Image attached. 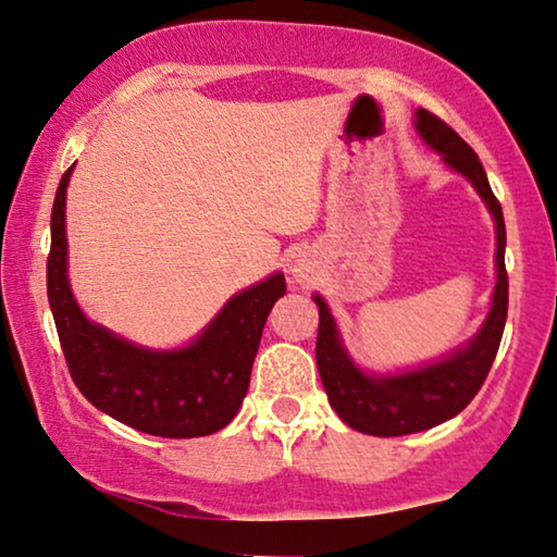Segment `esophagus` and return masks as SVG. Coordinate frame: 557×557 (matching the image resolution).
<instances>
[{
    "label": "esophagus",
    "instance_id": "esophagus-1",
    "mask_svg": "<svg viewBox=\"0 0 557 557\" xmlns=\"http://www.w3.org/2000/svg\"><path fill=\"white\" fill-rule=\"evenodd\" d=\"M292 273H294V278L298 281V284H306V281H309V269H306L304 263H296Z\"/></svg>",
    "mask_w": 557,
    "mask_h": 557
}]
</instances>
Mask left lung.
<instances>
[{
  "label": "left lung",
  "mask_w": 557,
  "mask_h": 557,
  "mask_svg": "<svg viewBox=\"0 0 557 557\" xmlns=\"http://www.w3.org/2000/svg\"><path fill=\"white\" fill-rule=\"evenodd\" d=\"M414 127L442 160L462 173L474 185L487 211L495 219L497 231V284L493 292V306L485 324L462 349L434 364L412 369L401 374H364L346 354L338 329L329 306L321 296H313L319 306V336H317V364L326 397L351 430L374 434V437H401L437 426L474 399L485 384L490 367L497 357L499 338L507 319V271H505V219L499 200L490 188L487 173L478 152L449 127L445 120L426 110H417Z\"/></svg>",
  "instance_id": "1"
}]
</instances>
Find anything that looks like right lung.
<instances>
[{"instance_id": "add662e5", "label": "right lung", "mask_w": 557, "mask_h": 557, "mask_svg": "<svg viewBox=\"0 0 557 557\" xmlns=\"http://www.w3.org/2000/svg\"><path fill=\"white\" fill-rule=\"evenodd\" d=\"M62 175L52 206L47 298L72 382L85 399L133 430L156 437H206L236 417L251 382L261 332L273 304L286 294L284 273L228 298L196 342L152 351L108 332L79 311L67 278Z\"/></svg>"}]
</instances>
